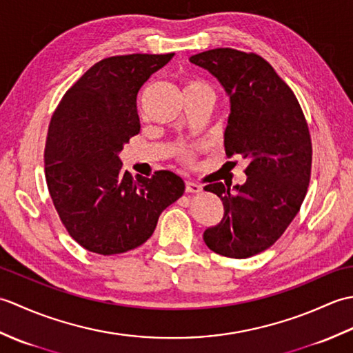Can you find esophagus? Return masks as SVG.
I'll return each mask as SVG.
<instances>
[{
  "instance_id": "obj_1",
  "label": "esophagus",
  "mask_w": 353,
  "mask_h": 353,
  "mask_svg": "<svg viewBox=\"0 0 353 353\" xmlns=\"http://www.w3.org/2000/svg\"><path fill=\"white\" fill-rule=\"evenodd\" d=\"M185 191L186 192H200L201 191V186L199 183H194V182H186L185 183Z\"/></svg>"
}]
</instances>
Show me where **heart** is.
I'll return each mask as SVG.
<instances>
[{
  "label": "heart",
  "mask_w": 353,
  "mask_h": 353,
  "mask_svg": "<svg viewBox=\"0 0 353 353\" xmlns=\"http://www.w3.org/2000/svg\"><path fill=\"white\" fill-rule=\"evenodd\" d=\"M185 92L186 94H206L209 97H214L211 85L206 83V81H203V80H197V79L186 80Z\"/></svg>",
  "instance_id": "b5f03b06"
}]
</instances>
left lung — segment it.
Masks as SVG:
<instances>
[{
  "mask_svg": "<svg viewBox=\"0 0 353 353\" xmlns=\"http://www.w3.org/2000/svg\"><path fill=\"white\" fill-rule=\"evenodd\" d=\"M220 81L230 100L224 132L228 157L249 161L244 185L205 186L223 201V220L205 230L212 252L244 259L273 245L308 191L312 145L294 92L254 52L215 48L190 57Z\"/></svg>",
  "mask_w": 353,
  "mask_h": 353,
  "instance_id": "8db88e82",
  "label": "left lung"
}]
</instances>
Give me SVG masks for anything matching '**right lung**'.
<instances>
[{
    "mask_svg": "<svg viewBox=\"0 0 353 353\" xmlns=\"http://www.w3.org/2000/svg\"><path fill=\"white\" fill-rule=\"evenodd\" d=\"M172 56L103 59L66 91L51 117L43 154L48 191L68 234L89 252L109 256L137 249L185 192L174 172L134 181L119 159L141 129L139 89Z\"/></svg>",
    "mask_w": 353,
    "mask_h": 353,
    "instance_id": "obj_1",
    "label": "right lung"
}]
</instances>
